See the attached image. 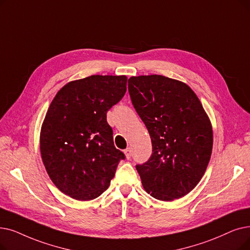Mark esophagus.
Masks as SVG:
<instances>
[{
	"label": "esophagus",
	"mask_w": 250,
	"mask_h": 250,
	"mask_svg": "<svg viewBox=\"0 0 250 250\" xmlns=\"http://www.w3.org/2000/svg\"><path fill=\"white\" fill-rule=\"evenodd\" d=\"M125 157H126L127 159L131 158V156H132V150H131V148H126V149L125 150Z\"/></svg>",
	"instance_id": "1"
}]
</instances>
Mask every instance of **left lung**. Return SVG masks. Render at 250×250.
<instances>
[{
  "mask_svg": "<svg viewBox=\"0 0 250 250\" xmlns=\"http://www.w3.org/2000/svg\"><path fill=\"white\" fill-rule=\"evenodd\" d=\"M128 93L152 141L151 157L136 166L145 191L162 201L185 196L200 182L211 156L208 113L187 83L164 75L129 78Z\"/></svg>",
  "mask_w": 250,
  "mask_h": 250,
  "instance_id": "1",
  "label": "left lung"
}]
</instances>
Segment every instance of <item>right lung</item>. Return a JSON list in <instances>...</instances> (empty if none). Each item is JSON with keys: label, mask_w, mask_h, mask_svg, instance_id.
Segmentation results:
<instances>
[{"label": "right lung", "mask_w": 250, "mask_h": 250, "mask_svg": "<svg viewBox=\"0 0 250 250\" xmlns=\"http://www.w3.org/2000/svg\"><path fill=\"white\" fill-rule=\"evenodd\" d=\"M126 82L125 75L72 81L49 106L40 134L42 160L54 185L75 200L100 196L125 159L106 113L125 96Z\"/></svg>", "instance_id": "add662e5"}]
</instances>
